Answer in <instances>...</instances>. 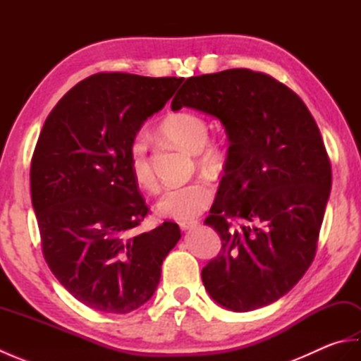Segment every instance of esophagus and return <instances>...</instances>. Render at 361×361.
Wrapping results in <instances>:
<instances>
[{
    "label": "esophagus",
    "mask_w": 361,
    "mask_h": 361,
    "mask_svg": "<svg viewBox=\"0 0 361 361\" xmlns=\"http://www.w3.org/2000/svg\"><path fill=\"white\" fill-rule=\"evenodd\" d=\"M180 228L183 229V231H186V229H192L197 226V221L195 220H183V221H178Z\"/></svg>",
    "instance_id": "34e87169"
}]
</instances>
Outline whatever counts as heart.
I'll list each match as a JSON object with an SVG mask.
<instances>
[{
    "mask_svg": "<svg viewBox=\"0 0 361 361\" xmlns=\"http://www.w3.org/2000/svg\"><path fill=\"white\" fill-rule=\"evenodd\" d=\"M161 133L180 147L197 153V161L203 171L219 173L225 166V152L219 145H206L209 127L202 116L189 111L172 113L161 122ZM128 169L137 186L153 192L157 190V176L149 158L147 144L144 137L135 136L127 150ZM214 189L203 180L167 189L157 203L163 217L189 220L197 217L212 203Z\"/></svg>",
    "mask_w": 361,
    "mask_h": 361,
    "instance_id": "b5f03b06",
    "label": "heart"
}]
</instances>
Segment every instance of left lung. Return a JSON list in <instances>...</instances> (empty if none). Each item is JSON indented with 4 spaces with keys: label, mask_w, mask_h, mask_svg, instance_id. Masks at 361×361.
Here are the masks:
<instances>
[{
    "label": "left lung",
    "mask_w": 361,
    "mask_h": 361,
    "mask_svg": "<svg viewBox=\"0 0 361 361\" xmlns=\"http://www.w3.org/2000/svg\"><path fill=\"white\" fill-rule=\"evenodd\" d=\"M183 106L217 118L229 140L204 220L221 251L202 270L203 286L233 312L264 307L288 293L315 257L332 188L319 128L288 87L245 68L186 79L172 99L173 111Z\"/></svg>",
    "instance_id": "8db88e82"
}]
</instances>
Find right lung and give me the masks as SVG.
Returning <instances> with one entry per match:
<instances>
[{
  "mask_svg": "<svg viewBox=\"0 0 361 361\" xmlns=\"http://www.w3.org/2000/svg\"><path fill=\"white\" fill-rule=\"evenodd\" d=\"M183 79L99 73L46 118L30 163V195L46 264L90 309L124 315L155 293L176 242L173 221L133 234L149 208L128 169V144Z\"/></svg>",
  "mask_w": 361,
  "mask_h": 361,
  "instance_id": "add662e5",
  "label": "right lung"
}]
</instances>
